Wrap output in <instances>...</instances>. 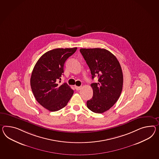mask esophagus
Segmentation results:
<instances>
[{"label": "esophagus", "mask_w": 159, "mask_h": 159, "mask_svg": "<svg viewBox=\"0 0 159 159\" xmlns=\"http://www.w3.org/2000/svg\"><path fill=\"white\" fill-rule=\"evenodd\" d=\"M75 89L77 90H80L81 89V86H75Z\"/></svg>", "instance_id": "esophagus-1"}]
</instances>
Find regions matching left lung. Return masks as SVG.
<instances>
[{"instance_id":"obj_1","label":"left lung","mask_w":159,"mask_h":159,"mask_svg":"<svg viewBox=\"0 0 159 159\" xmlns=\"http://www.w3.org/2000/svg\"><path fill=\"white\" fill-rule=\"evenodd\" d=\"M80 52L89 67L92 79L98 77L97 83L90 85L93 97L86 105L92 112L102 114L118 101L123 88L122 70L117 58L104 48H81Z\"/></svg>"}]
</instances>
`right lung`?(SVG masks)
<instances>
[{
  "label": "right lung",
  "mask_w": 159,
  "mask_h": 159,
  "mask_svg": "<svg viewBox=\"0 0 159 159\" xmlns=\"http://www.w3.org/2000/svg\"><path fill=\"white\" fill-rule=\"evenodd\" d=\"M77 49L56 48L43 54L37 61L30 78L33 93L37 102L47 110L54 112L64 108L74 90L67 83L59 85L64 73L66 61Z\"/></svg>",
  "instance_id": "obj_1"
}]
</instances>
